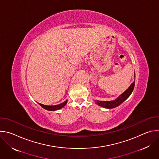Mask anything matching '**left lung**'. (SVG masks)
Returning a JSON list of instances; mask_svg holds the SVG:
<instances>
[{"label":"left lung","mask_w":159,"mask_h":159,"mask_svg":"<svg viewBox=\"0 0 159 159\" xmlns=\"http://www.w3.org/2000/svg\"><path fill=\"white\" fill-rule=\"evenodd\" d=\"M135 77V75H134ZM134 83L135 80L131 84V85L129 87V88L124 92L121 95H120L116 100L112 101H96V103L98 104L100 106L111 109L116 107L118 106H120L122 102H123L132 93L134 87Z\"/></svg>","instance_id":"1"}]
</instances>
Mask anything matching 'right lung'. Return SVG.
I'll return each mask as SVG.
<instances>
[{
	"mask_svg": "<svg viewBox=\"0 0 159 159\" xmlns=\"http://www.w3.org/2000/svg\"><path fill=\"white\" fill-rule=\"evenodd\" d=\"M66 102H67V101H65L63 103L58 104V105H55V106H47V105H44V104H42L40 103H38V104L45 109L48 110V111H55V110L60 109L62 108L63 107H64L66 105Z\"/></svg>",
	"mask_w": 159,
	"mask_h": 159,
	"instance_id": "obj_1",
	"label": "right lung"
}]
</instances>
